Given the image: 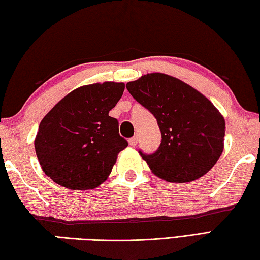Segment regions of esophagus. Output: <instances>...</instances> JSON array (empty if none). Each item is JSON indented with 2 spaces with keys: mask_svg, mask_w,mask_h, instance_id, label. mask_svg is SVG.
<instances>
[{
  "mask_svg": "<svg viewBox=\"0 0 260 260\" xmlns=\"http://www.w3.org/2000/svg\"><path fill=\"white\" fill-rule=\"evenodd\" d=\"M138 144V136H134L129 139V145L130 146H136Z\"/></svg>",
  "mask_w": 260,
  "mask_h": 260,
  "instance_id": "obj_1",
  "label": "esophagus"
}]
</instances>
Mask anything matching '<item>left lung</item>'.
<instances>
[{
  "mask_svg": "<svg viewBox=\"0 0 260 260\" xmlns=\"http://www.w3.org/2000/svg\"><path fill=\"white\" fill-rule=\"evenodd\" d=\"M131 96L155 116L158 149L139 154L169 182H190L206 174L222 155L225 121L212 102L185 82L164 73L126 84Z\"/></svg>",
  "mask_w": 260,
  "mask_h": 260,
  "instance_id": "left-lung-1",
  "label": "left lung"
}]
</instances>
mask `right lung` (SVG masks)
<instances>
[{
    "label": "right lung",
    "mask_w": 260,
    "mask_h": 260,
    "mask_svg": "<svg viewBox=\"0 0 260 260\" xmlns=\"http://www.w3.org/2000/svg\"><path fill=\"white\" fill-rule=\"evenodd\" d=\"M123 91V82L82 86L42 120L36 155L54 182L71 190H88L107 179L117 154L128 146L119 134V122L109 115Z\"/></svg>",
    "instance_id": "add662e5"
}]
</instances>
